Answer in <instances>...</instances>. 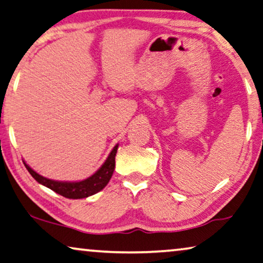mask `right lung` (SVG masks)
Here are the masks:
<instances>
[{
    "instance_id": "obj_1",
    "label": "right lung",
    "mask_w": 263,
    "mask_h": 263,
    "mask_svg": "<svg viewBox=\"0 0 263 263\" xmlns=\"http://www.w3.org/2000/svg\"><path fill=\"white\" fill-rule=\"evenodd\" d=\"M117 150H118V144L113 147L111 154L108 155L107 159L105 160V163L101 165V167L98 170L96 174L92 175L91 177L84 179L80 182H58L53 181V179L46 178L44 176L39 175L37 172H35L29 165H27L26 163L25 166L27 167L29 174L33 176L35 181L39 182L42 185L49 187L50 190L55 191L57 194L64 196L66 198H86L88 196H92L94 194L99 193L100 190H103L105 186L107 185V183L111 179L113 171H115L116 166V155Z\"/></svg>"
}]
</instances>
